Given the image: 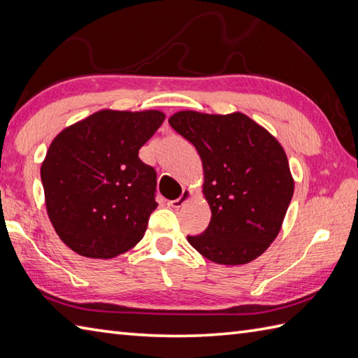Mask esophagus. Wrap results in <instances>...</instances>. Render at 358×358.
<instances>
[{"label": "esophagus", "instance_id": "obj_1", "mask_svg": "<svg viewBox=\"0 0 358 358\" xmlns=\"http://www.w3.org/2000/svg\"><path fill=\"white\" fill-rule=\"evenodd\" d=\"M191 196H192V191H189V189H186V191H183V194H181L177 200L169 201V206L173 208V209H178V208L183 206V204H185L189 199H191Z\"/></svg>", "mask_w": 358, "mask_h": 358}]
</instances>
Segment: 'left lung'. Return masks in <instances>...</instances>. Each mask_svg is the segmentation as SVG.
<instances>
[{
    "instance_id": "1",
    "label": "left lung",
    "mask_w": 358,
    "mask_h": 358,
    "mask_svg": "<svg viewBox=\"0 0 358 358\" xmlns=\"http://www.w3.org/2000/svg\"><path fill=\"white\" fill-rule=\"evenodd\" d=\"M169 124L201 158L210 223L187 241L208 260L245 264L280 232L294 194L287 157L273 136L243 113L183 110Z\"/></svg>"
}]
</instances>
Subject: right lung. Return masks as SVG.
Returning <instances> with one entry per match:
<instances>
[{"instance_id": "right-lung-1", "label": "right lung", "mask_w": 358, "mask_h": 358, "mask_svg": "<svg viewBox=\"0 0 358 358\" xmlns=\"http://www.w3.org/2000/svg\"><path fill=\"white\" fill-rule=\"evenodd\" d=\"M163 121L158 110H100L52 141L41 166L45 208L77 254L112 258L143 238L157 208V172L138 150Z\"/></svg>"}]
</instances>
